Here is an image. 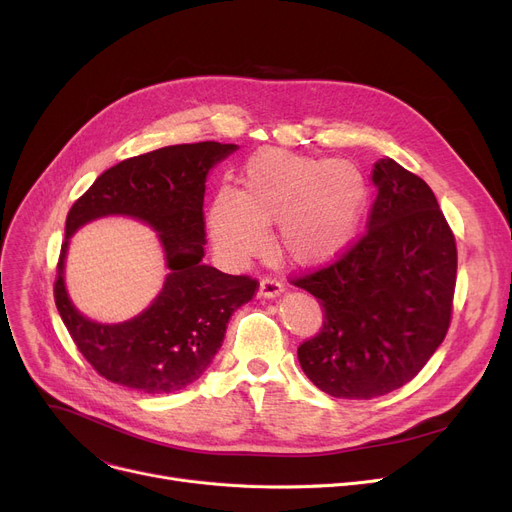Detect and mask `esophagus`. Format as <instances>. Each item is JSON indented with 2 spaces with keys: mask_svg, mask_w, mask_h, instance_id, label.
I'll return each instance as SVG.
<instances>
[{
  "mask_svg": "<svg viewBox=\"0 0 512 512\" xmlns=\"http://www.w3.org/2000/svg\"><path fill=\"white\" fill-rule=\"evenodd\" d=\"M282 290H284V284H282L276 276H263L261 282H259L261 297L272 299V297H278V294H280Z\"/></svg>",
  "mask_w": 512,
  "mask_h": 512,
  "instance_id": "1",
  "label": "esophagus"
}]
</instances>
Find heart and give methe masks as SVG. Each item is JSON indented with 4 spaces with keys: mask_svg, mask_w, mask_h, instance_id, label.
I'll use <instances>...</instances> for the list:
<instances>
[{
    "mask_svg": "<svg viewBox=\"0 0 512 512\" xmlns=\"http://www.w3.org/2000/svg\"><path fill=\"white\" fill-rule=\"evenodd\" d=\"M367 203L363 174L344 161L282 149L259 151L245 168V188H222L211 205L218 245L251 255L278 224L276 247L292 263L319 265L340 255Z\"/></svg>",
    "mask_w": 512,
    "mask_h": 512,
    "instance_id": "b5f03b06",
    "label": "heart"
}]
</instances>
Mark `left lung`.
Instances as JSON below:
<instances>
[{
  "mask_svg": "<svg viewBox=\"0 0 512 512\" xmlns=\"http://www.w3.org/2000/svg\"><path fill=\"white\" fill-rule=\"evenodd\" d=\"M367 232L292 284L324 311L301 342L307 378L334 398L369 400L411 382L446 338L456 240L432 188L384 157L373 168Z\"/></svg>",
  "mask_w": 512,
  "mask_h": 512,
  "instance_id": "1",
  "label": "left lung"
}]
</instances>
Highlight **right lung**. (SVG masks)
I'll use <instances>...</instances> for the list:
<instances>
[{
	"instance_id": "1",
	"label": "right lung",
	"mask_w": 512,
	"mask_h": 512,
	"mask_svg": "<svg viewBox=\"0 0 512 512\" xmlns=\"http://www.w3.org/2000/svg\"><path fill=\"white\" fill-rule=\"evenodd\" d=\"M234 149L205 141L124 159L70 207L53 299L80 355L101 378L145 394L182 390L201 378L220 351L230 315L255 297V278L230 276L201 263L207 172ZM112 212L132 214L160 232L171 274L147 312L124 325L103 327L71 307L61 274L71 232Z\"/></svg>"
}]
</instances>
